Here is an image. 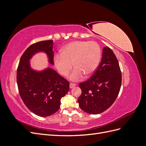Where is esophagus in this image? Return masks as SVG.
I'll use <instances>...</instances> for the list:
<instances>
[{
  "mask_svg": "<svg viewBox=\"0 0 146 146\" xmlns=\"http://www.w3.org/2000/svg\"><path fill=\"white\" fill-rule=\"evenodd\" d=\"M76 86V83H70V85H69V87L70 88H74V86Z\"/></svg>",
  "mask_w": 146,
  "mask_h": 146,
  "instance_id": "obj_1",
  "label": "esophagus"
}]
</instances>
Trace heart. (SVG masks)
I'll use <instances>...</instances> for the list:
<instances>
[{
	"label": "heart",
	"mask_w": 146,
	"mask_h": 146,
	"mask_svg": "<svg viewBox=\"0 0 146 146\" xmlns=\"http://www.w3.org/2000/svg\"><path fill=\"white\" fill-rule=\"evenodd\" d=\"M61 54L54 56V61L58 72L67 77L72 70L70 80H78L86 74L91 76L98 69L101 58V48L94 41H75L70 42L61 48Z\"/></svg>",
	"instance_id": "heart-1"
}]
</instances>
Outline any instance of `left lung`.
Here are the masks:
<instances>
[{
    "label": "left lung",
    "mask_w": 146,
    "mask_h": 146,
    "mask_svg": "<svg viewBox=\"0 0 146 146\" xmlns=\"http://www.w3.org/2000/svg\"><path fill=\"white\" fill-rule=\"evenodd\" d=\"M122 75L116 55L108 47L103 48L100 63L88 80L80 83V108L87 113L100 114L109 108L120 91Z\"/></svg>",
    "instance_id": "8db88e82"
}]
</instances>
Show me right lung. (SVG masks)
<instances>
[{"instance_id": "add662e5", "label": "right lung", "mask_w": 146, "mask_h": 146, "mask_svg": "<svg viewBox=\"0 0 146 146\" xmlns=\"http://www.w3.org/2000/svg\"><path fill=\"white\" fill-rule=\"evenodd\" d=\"M53 40L33 44L25 50L17 69V83L21 98L31 111L41 117L49 116L60 107L61 99L69 90V83L54 69L40 71L32 68L30 60L38 52L46 53L54 64Z\"/></svg>"}]
</instances>
